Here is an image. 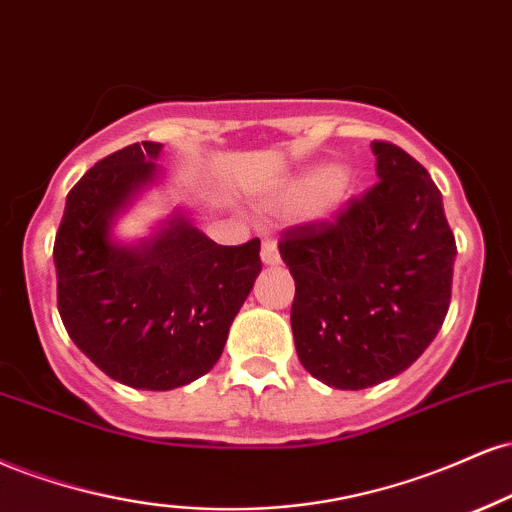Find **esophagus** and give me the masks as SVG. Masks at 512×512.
Masks as SVG:
<instances>
[{
    "label": "esophagus",
    "instance_id": "obj_1",
    "mask_svg": "<svg viewBox=\"0 0 512 512\" xmlns=\"http://www.w3.org/2000/svg\"><path fill=\"white\" fill-rule=\"evenodd\" d=\"M261 261L266 263V266H278L280 263V251H278V246H275L273 239H263Z\"/></svg>",
    "mask_w": 512,
    "mask_h": 512
}]
</instances>
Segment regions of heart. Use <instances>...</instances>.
<instances>
[{
  "label": "heart",
  "instance_id": "b5f03b06",
  "mask_svg": "<svg viewBox=\"0 0 512 512\" xmlns=\"http://www.w3.org/2000/svg\"><path fill=\"white\" fill-rule=\"evenodd\" d=\"M345 184V170L338 165L318 167V170L304 174L297 182L287 186L282 201L292 208H314L328 196H333Z\"/></svg>",
  "mask_w": 512,
  "mask_h": 512
}]
</instances>
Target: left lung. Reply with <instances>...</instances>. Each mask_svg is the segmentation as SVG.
Listing matches in <instances>:
<instances>
[{
  "label": "left lung",
  "mask_w": 512,
  "mask_h": 512,
  "mask_svg": "<svg viewBox=\"0 0 512 512\" xmlns=\"http://www.w3.org/2000/svg\"><path fill=\"white\" fill-rule=\"evenodd\" d=\"M378 182L338 218L292 227L299 362L338 390L378 386L422 357L450 306L458 256L443 196L412 155L374 141Z\"/></svg>",
  "instance_id": "1"
}]
</instances>
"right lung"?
<instances>
[{
    "instance_id": "1",
    "label": "right lung",
    "mask_w": 512,
    "mask_h": 512,
    "mask_svg": "<svg viewBox=\"0 0 512 512\" xmlns=\"http://www.w3.org/2000/svg\"><path fill=\"white\" fill-rule=\"evenodd\" d=\"M162 143L107 155L69 191L54 239L66 333L114 381L172 390L218 364L234 316L261 273V242L220 246L174 208L148 237L117 239V220L162 182Z\"/></svg>"
}]
</instances>
